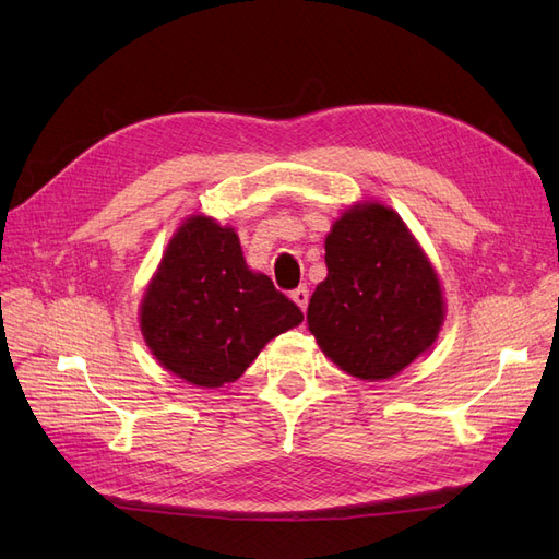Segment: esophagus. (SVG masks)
<instances>
[{
  "label": "esophagus",
  "instance_id": "1",
  "mask_svg": "<svg viewBox=\"0 0 559 559\" xmlns=\"http://www.w3.org/2000/svg\"><path fill=\"white\" fill-rule=\"evenodd\" d=\"M292 298H294L296 306H298L302 312H306V308H308V300H310L308 286H298V289H294V292H292Z\"/></svg>",
  "mask_w": 559,
  "mask_h": 559
}]
</instances>
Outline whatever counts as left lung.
I'll use <instances>...</instances> for the list:
<instances>
[{
    "instance_id": "1",
    "label": "left lung",
    "mask_w": 559,
    "mask_h": 559,
    "mask_svg": "<svg viewBox=\"0 0 559 559\" xmlns=\"http://www.w3.org/2000/svg\"><path fill=\"white\" fill-rule=\"evenodd\" d=\"M326 270L308 324L326 357L361 380L392 378L436 341L441 284L401 216L378 202L352 207L326 238Z\"/></svg>"
}]
</instances>
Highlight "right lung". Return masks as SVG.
I'll return each mask as SVG.
<instances>
[{
  "instance_id": "add662e5",
  "label": "right lung",
  "mask_w": 559,
  "mask_h": 559,
  "mask_svg": "<svg viewBox=\"0 0 559 559\" xmlns=\"http://www.w3.org/2000/svg\"><path fill=\"white\" fill-rule=\"evenodd\" d=\"M300 321L296 302L247 267L235 230L207 216L177 230L142 302L148 349L198 386L235 382L270 337Z\"/></svg>"
}]
</instances>
